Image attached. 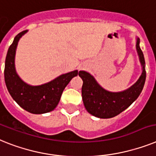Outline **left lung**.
Listing matches in <instances>:
<instances>
[{"mask_svg":"<svg viewBox=\"0 0 156 156\" xmlns=\"http://www.w3.org/2000/svg\"><path fill=\"white\" fill-rule=\"evenodd\" d=\"M136 50L142 66V74L137 82L121 92H109L98 84L88 72L81 70L78 75L83 81L82 96L85 108L89 113L99 118H111L125 110L140 96L146 80L145 60L140 48V39L136 40Z\"/></svg>","mask_w":156,"mask_h":156,"instance_id":"1","label":"left lung"}]
</instances>
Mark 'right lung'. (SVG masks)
Here are the masks:
<instances>
[{
  "label": "right lung",
  "instance_id": "right-lung-1",
  "mask_svg": "<svg viewBox=\"0 0 156 156\" xmlns=\"http://www.w3.org/2000/svg\"><path fill=\"white\" fill-rule=\"evenodd\" d=\"M27 31L25 30L18 34L8 50L5 58V81L9 94L20 106L33 114H42L56 108L65 87L79 72L74 70L62 74L40 86H30L25 83L16 71L15 55L20 39Z\"/></svg>",
  "mask_w": 156,
  "mask_h": 156
}]
</instances>
